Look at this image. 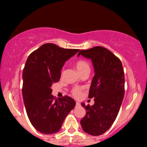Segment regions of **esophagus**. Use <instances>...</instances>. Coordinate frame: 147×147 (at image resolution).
I'll list each match as a JSON object with an SVG mask.
<instances>
[{
  "mask_svg": "<svg viewBox=\"0 0 147 147\" xmlns=\"http://www.w3.org/2000/svg\"><path fill=\"white\" fill-rule=\"evenodd\" d=\"M80 106V103H79V102H76V106H77H77Z\"/></svg>",
  "mask_w": 147,
  "mask_h": 147,
  "instance_id": "esophagus-1",
  "label": "esophagus"
}]
</instances>
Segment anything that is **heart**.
<instances>
[{"label": "heart", "instance_id": "heart-1", "mask_svg": "<svg viewBox=\"0 0 147 147\" xmlns=\"http://www.w3.org/2000/svg\"><path fill=\"white\" fill-rule=\"evenodd\" d=\"M75 65L76 69H77V71L79 72L80 75H82V74L86 72H90V66H89L88 63L84 59H82L76 61ZM63 72H64L63 70V71L61 72V75H63ZM82 91L79 88H74L71 91L72 96H74L76 98L80 97L82 96Z\"/></svg>", "mask_w": 147, "mask_h": 147}]
</instances>
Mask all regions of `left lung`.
Returning a JSON list of instances; mask_svg holds the SVG:
<instances>
[{
	"mask_svg": "<svg viewBox=\"0 0 147 147\" xmlns=\"http://www.w3.org/2000/svg\"><path fill=\"white\" fill-rule=\"evenodd\" d=\"M90 59L95 68L88 97L92 106H82L86 110L81 120L82 129L91 136H100L108 131L117 117L124 95V72L120 59L101 46L80 50L77 56Z\"/></svg>",
	"mask_w": 147,
	"mask_h": 147,
	"instance_id": "1",
	"label": "left lung"
}]
</instances>
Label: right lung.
Masks as SVG:
<instances>
[{"label": "right lung", "mask_w": 147, "mask_h": 147, "mask_svg": "<svg viewBox=\"0 0 147 147\" xmlns=\"http://www.w3.org/2000/svg\"><path fill=\"white\" fill-rule=\"evenodd\" d=\"M79 50L45 43L32 52L26 61L22 93L28 117L40 133L58 132L65 117L75 108L76 103L70 97L55 98L51 94V86L59 81L65 61Z\"/></svg>", "instance_id": "1"}]
</instances>
